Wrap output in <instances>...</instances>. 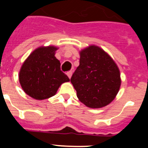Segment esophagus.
<instances>
[{"label":"esophagus","instance_id":"34e87169","mask_svg":"<svg viewBox=\"0 0 148 148\" xmlns=\"http://www.w3.org/2000/svg\"><path fill=\"white\" fill-rule=\"evenodd\" d=\"M72 74H73V72H72V71H69V72H67V73H66V75H67V76L69 77V78H71Z\"/></svg>","mask_w":148,"mask_h":148}]
</instances>
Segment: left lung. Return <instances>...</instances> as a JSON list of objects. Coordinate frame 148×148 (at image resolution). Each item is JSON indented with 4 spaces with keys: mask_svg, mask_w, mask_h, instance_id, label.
I'll list each match as a JSON object with an SVG mask.
<instances>
[{
    "mask_svg": "<svg viewBox=\"0 0 148 148\" xmlns=\"http://www.w3.org/2000/svg\"><path fill=\"white\" fill-rule=\"evenodd\" d=\"M70 81L79 101L90 108L109 104L121 86L120 72L115 61L95 45L81 51L79 66Z\"/></svg>",
    "mask_w": 148,
    "mask_h": 148,
    "instance_id": "1",
    "label": "left lung"
}]
</instances>
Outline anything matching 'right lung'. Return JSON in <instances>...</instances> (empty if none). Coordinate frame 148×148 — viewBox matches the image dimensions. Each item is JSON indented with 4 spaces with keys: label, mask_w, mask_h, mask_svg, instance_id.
I'll list each match as a JSON object with an SVG mask.
<instances>
[{
    "label": "right lung",
    "mask_w": 148,
    "mask_h": 148,
    "mask_svg": "<svg viewBox=\"0 0 148 148\" xmlns=\"http://www.w3.org/2000/svg\"><path fill=\"white\" fill-rule=\"evenodd\" d=\"M58 48L40 47L29 56L19 72V82L23 91L37 100L56 95L61 84L70 78L61 70V63L55 56Z\"/></svg>",
    "instance_id": "right-lung-1"
}]
</instances>
